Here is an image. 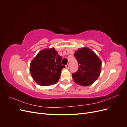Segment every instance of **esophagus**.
I'll list each match as a JSON object with an SVG mask.
<instances>
[{"mask_svg": "<svg viewBox=\"0 0 127 127\" xmlns=\"http://www.w3.org/2000/svg\"><path fill=\"white\" fill-rule=\"evenodd\" d=\"M69 67H70V66H69V64H67L66 66V68H67V69H69Z\"/></svg>", "mask_w": 127, "mask_h": 127, "instance_id": "obj_1", "label": "esophagus"}]
</instances>
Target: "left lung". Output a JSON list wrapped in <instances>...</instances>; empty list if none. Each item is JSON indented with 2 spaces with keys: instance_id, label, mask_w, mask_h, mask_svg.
I'll list each match as a JSON object with an SVG mask.
<instances>
[{
  "instance_id": "left-lung-1",
  "label": "left lung",
  "mask_w": 127,
  "mask_h": 127,
  "mask_svg": "<svg viewBox=\"0 0 127 127\" xmlns=\"http://www.w3.org/2000/svg\"><path fill=\"white\" fill-rule=\"evenodd\" d=\"M74 56L79 65L78 71L72 74L74 81L78 85L87 86L96 80L101 72L102 61L90 48H79Z\"/></svg>"
}]
</instances>
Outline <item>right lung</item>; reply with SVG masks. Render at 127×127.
Returning a JSON list of instances; mask_svg holds the SVG:
<instances>
[{
	"label": "right lung",
	"mask_w": 127,
	"mask_h": 127,
	"mask_svg": "<svg viewBox=\"0 0 127 127\" xmlns=\"http://www.w3.org/2000/svg\"><path fill=\"white\" fill-rule=\"evenodd\" d=\"M62 57L54 48L40 51L30 64V71L33 79L40 86H47L56 84L65 66L61 64Z\"/></svg>",
	"instance_id": "1"
}]
</instances>
